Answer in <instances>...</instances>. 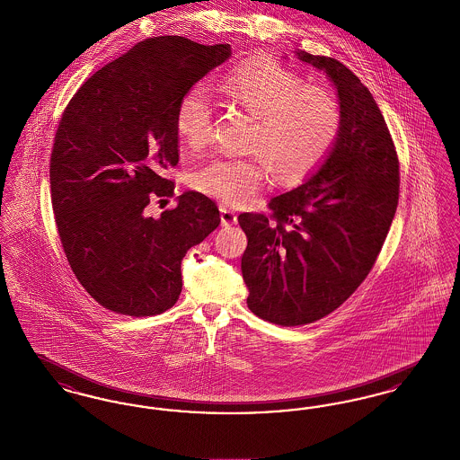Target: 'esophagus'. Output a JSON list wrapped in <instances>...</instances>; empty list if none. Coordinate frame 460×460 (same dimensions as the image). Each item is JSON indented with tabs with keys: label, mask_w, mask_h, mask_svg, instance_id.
Masks as SVG:
<instances>
[{
	"label": "esophagus",
	"mask_w": 460,
	"mask_h": 460,
	"mask_svg": "<svg viewBox=\"0 0 460 460\" xmlns=\"http://www.w3.org/2000/svg\"><path fill=\"white\" fill-rule=\"evenodd\" d=\"M220 222H222V226H233L238 222V216L233 210L220 208Z\"/></svg>",
	"instance_id": "34e87169"
}]
</instances>
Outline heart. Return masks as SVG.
<instances>
[{"label":"heart","instance_id":"heart-1","mask_svg":"<svg viewBox=\"0 0 460 460\" xmlns=\"http://www.w3.org/2000/svg\"><path fill=\"white\" fill-rule=\"evenodd\" d=\"M220 89L259 115L250 156H212L190 174V184L227 207L255 197L265 179V162L279 181H296L328 155L341 126L336 98L276 64L238 66ZM214 103L207 89H188L175 109V131L190 145H203L212 131Z\"/></svg>","mask_w":460,"mask_h":460}]
</instances>
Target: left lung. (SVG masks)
Masks as SVG:
<instances>
[{
    "mask_svg": "<svg viewBox=\"0 0 460 460\" xmlns=\"http://www.w3.org/2000/svg\"><path fill=\"white\" fill-rule=\"evenodd\" d=\"M334 84L341 126L326 160L302 186L241 214L248 308L278 326L326 317L371 272L394 222L398 156L371 91L341 62L295 51Z\"/></svg>",
    "mask_w": 460,
    "mask_h": 460,
    "instance_id": "obj_1",
    "label": "left lung"
}]
</instances>
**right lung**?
Segmentation results:
<instances>
[{
	"instance_id": "add662e5",
	"label": "right lung",
	"mask_w": 460,
	"mask_h": 460,
	"mask_svg": "<svg viewBox=\"0 0 460 460\" xmlns=\"http://www.w3.org/2000/svg\"><path fill=\"white\" fill-rule=\"evenodd\" d=\"M229 57V44L150 38L93 74L64 110L49 162L58 236L77 281L115 314L174 305L186 252L220 224L217 205L195 191L158 219L145 208L174 197L164 171L179 162L181 96Z\"/></svg>"
}]
</instances>
